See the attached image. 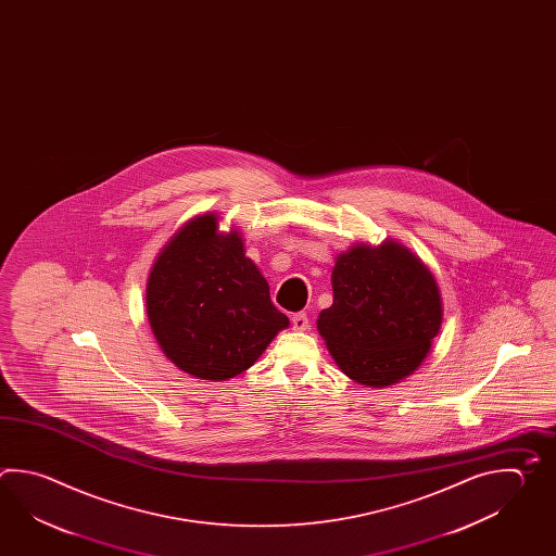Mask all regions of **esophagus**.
I'll return each mask as SVG.
<instances>
[{"label": "esophagus", "mask_w": 556, "mask_h": 556, "mask_svg": "<svg viewBox=\"0 0 556 556\" xmlns=\"http://www.w3.org/2000/svg\"><path fill=\"white\" fill-rule=\"evenodd\" d=\"M291 325H293V329L295 330H306L308 329V317H306L305 313H296L291 317Z\"/></svg>", "instance_id": "esophagus-1"}]
</instances>
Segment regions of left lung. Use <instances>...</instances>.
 Instances as JSON below:
<instances>
[{"label": "left lung", "instance_id": "8db88e82", "mask_svg": "<svg viewBox=\"0 0 556 556\" xmlns=\"http://www.w3.org/2000/svg\"><path fill=\"white\" fill-rule=\"evenodd\" d=\"M332 305L318 334L340 370L366 388L414 375L442 329L443 303L430 267L394 239L356 243L332 267Z\"/></svg>", "mask_w": 556, "mask_h": 556}]
</instances>
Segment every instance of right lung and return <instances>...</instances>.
<instances>
[{
	"label": "right lung",
	"mask_w": 556,
	"mask_h": 556,
	"mask_svg": "<svg viewBox=\"0 0 556 556\" xmlns=\"http://www.w3.org/2000/svg\"><path fill=\"white\" fill-rule=\"evenodd\" d=\"M147 315L166 358L214 382L248 370L289 327L241 233L219 231L214 212L186 222L160 250L148 273Z\"/></svg>",
	"instance_id": "1"
}]
</instances>
